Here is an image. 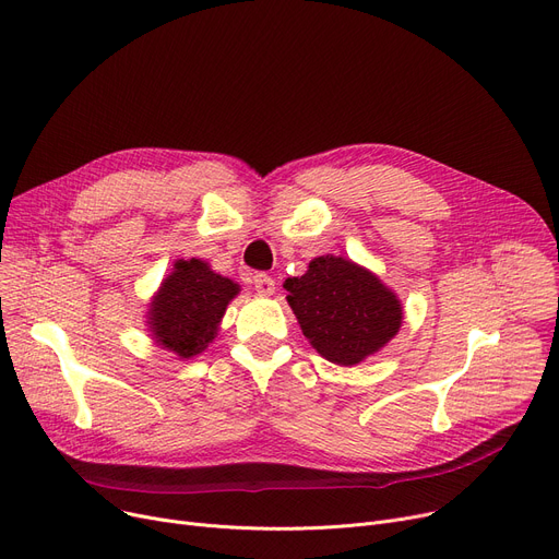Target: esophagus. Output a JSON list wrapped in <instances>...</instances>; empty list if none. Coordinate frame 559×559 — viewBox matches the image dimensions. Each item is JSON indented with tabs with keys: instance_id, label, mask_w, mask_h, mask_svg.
I'll use <instances>...</instances> for the list:
<instances>
[{
	"instance_id": "esophagus-1",
	"label": "esophagus",
	"mask_w": 559,
	"mask_h": 559,
	"mask_svg": "<svg viewBox=\"0 0 559 559\" xmlns=\"http://www.w3.org/2000/svg\"><path fill=\"white\" fill-rule=\"evenodd\" d=\"M252 284H254V290L260 295H273L275 293V280L266 273H254Z\"/></svg>"
}]
</instances>
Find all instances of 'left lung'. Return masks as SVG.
Segmentation results:
<instances>
[{
    "mask_svg": "<svg viewBox=\"0 0 559 559\" xmlns=\"http://www.w3.org/2000/svg\"><path fill=\"white\" fill-rule=\"evenodd\" d=\"M284 288L313 349L342 367L382 349L403 324L396 293L345 257H316L309 271L288 277Z\"/></svg>",
    "mask_w": 559,
    "mask_h": 559,
    "instance_id": "8db88e82",
    "label": "left lung"
}]
</instances>
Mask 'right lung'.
I'll list each match as a JSON object with an SVG mask.
<instances>
[{
    "instance_id": "right-lung-1",
    "label": "right lung",
    "mask_w": 559,
    "mask_h": 559,
    "mask_svg": "<svg viewBox=\"0 0 559 559\" xmlns=\"http://www.w3.org/2000/svg\"><path fill=\"white\" fill-rule=\"evenodd\" d=\"M239 284L214 273L201 260H179L158 293L154 295L147 324L156 345L192 358L201 354L217 335V326Z\"/></svg>"
}]
</instances>
